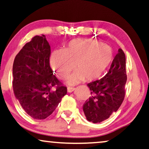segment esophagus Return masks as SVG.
Listing matches in <instances>:
<instances>
[{
	"mask_svg": "<svg viewBox=\"0 0 149 149\" xmlns=\"http://www.w3.org/2000/svg\"><path fill=\"white\" fill-rule=\"evenodd\" d=\"M75 90V88L74 87H68L67 88V91L68 93H72V91H74Z\"/></svg>",
	"mask_w": 149,
	"mask_h": 149,
	"instance_id": "obj_1",
	"label": "esophagus"
}]
</instances>
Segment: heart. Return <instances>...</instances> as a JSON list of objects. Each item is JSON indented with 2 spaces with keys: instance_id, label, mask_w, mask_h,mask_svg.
<instances>
[{
  "instance_id": "obj_1",
  "label": "heart",
  "mask_w": 149,
  "mask_h": 149,
  "mask_svg": "<svg viewBox=\"0 0 149 149\" xmlns=\"http://www.w3.org/2000/svg\"><path fill=\"white\" fill-rule=\"evenodd\" d=\"M113 59L111 47L96 40L77 39L70 41L62 50L54 52L50 66L60 79H64L72 70L75 72L67 79L68 85H76L85 79L93 81L100 79Z\"/></svg>"
}]
</instances>
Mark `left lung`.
<instances>
[{
    "label": "left lung",
    "mask_w": 149,
    "mask_h": 149,
    "mask_svg": "<svg viewBox=\"0 0 149 149\" xmlns=\"http://www.w3.org/2000/svg\"><path fill=\"white\" fill-rule=\"evenodd\" d=\"M126 81V56L120 48L105 76L87 85L91 97L83 110L88 121L100 123L118 111L124 99Z\"/></svg>",
    "instance_id": "1"
}]
</instances>
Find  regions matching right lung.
I'll return each instance as SVG.
<instances>
[{"label": "right lung", "mask_w": 149, "mask_h": 149, "mask_svg": "<svg viewBox=\"0 0 149 149\" xmlns=\"http://www.w3.org/2000/svg\"><path fill=\"white\" fill-rule=\"evenodd\" d=\"M50 46L46 36H36L17 54L13 66V87L28 115L44 120L55 110L67 89L49 66Z\"/></svg>", "instance_id": "obj_1"}]
</instances>
